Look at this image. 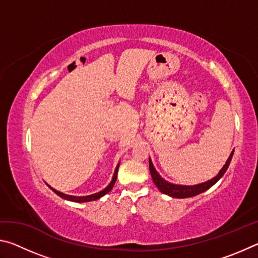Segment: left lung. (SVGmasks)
Instances as JSON below:
<instances>
[{
    "label": "left lung",
    "mask_w": 258,
    "mask_h": 258,
    "mask_svg": "<svg viewBox=\"0 0 258 258\" xmlns=\"http://www.w3.org/2000/svg\"><path fill=\"white\" fill-rule=\"evenodd\" d=\"M233 152L234 151H232V154L230 155L228 161H226V164L223 166V168L221 169L220 173H218L215 177L212 178L211 181L202 183V184L186 186V185H175V184H172V183L166 182L165 180H163V178L159 176V174L156 172L154 165H152L151 160L149 159V169H150V173H151V177H152V180H154L157 187H158V189L165 195H168V196H171V197H174V198L195 197V196L203 194L204 191L208 190L209 187L213 186L218 180H220L222 176L224 175V173L226 172V169H228L229 165H230V161H231V159H232Z\"/></svg>",
    "instance_id": "obj_1"
}]
</instances>
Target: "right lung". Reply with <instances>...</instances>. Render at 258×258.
<instances>
[{
    "mask_svg": "<svg viewBox=\"0 0 258 258\" xmlns=\"http://www.w3.org/2000/svg\"><path fill=\"white\" fill-rule=\"evenodd\" d=\"M118 168H119V165L117 166V167H116V171H115V174H113V177H112V180H111V182H110V184H109V185L106 187V189L102 190V191H100V192H98V194H94V195H91V196H86V197H75V196H68V195L61 194V192L56 191V190H54V189H52L51 186H50V187H51V190H52V191L55 192V194L58 195V196H60L61 198L67 199V200H71V202H76V203L92 202V200H97V199H99V198H101L102 196L107 195L108 192L112 189V187H113V184H115V182H116L117 173H118Z\"/></svg>",
    "mask_w": 258,
    "mask_h": 258,
    "instance_id": "add662e5",
    "label": "right lung"
}]
</instances>
